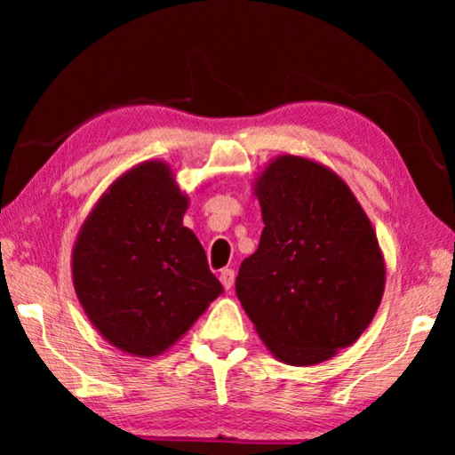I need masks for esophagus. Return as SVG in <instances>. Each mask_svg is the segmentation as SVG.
Here are the masks:
<instances>
[{
  "label": "esophagus",
  "instance_id": "esophagus-1",
  "mask_svg": "<svg viewBox=\"0 0 455 455\" xmlns=\"http://www.w3.org/2000/svg\"><path fill=\"white\" fill-rule=\"evenodd\" d=\"M219 279L222 283V287H225V291H230V289H233V284H235V271H233V268H222Z\"/></svg>",
  "mask_w": 455,
  "mask_h": 455
}]
</instances>
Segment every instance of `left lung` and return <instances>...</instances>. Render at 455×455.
I'll use <instances>...</instances> for the list:
<instances>
[{
    "mask_svg": "<svg viewBox=\"0 0 455 455\" xmlns=\"http://www.w3.org/2000/svg\"><path fill=\"white\" fill-rule=\"evenodd\" d=\"M252 190L265 228L238 268V301L276 359L323 363L379 309L385 260L375 228L341 176L317 160L281 154Z\"/></svg>",
    "mask_w": 455,
    "mask_h": 455,
    "instance_id": "left-lung-1",
    "label": "left lung"
}]
</instances>
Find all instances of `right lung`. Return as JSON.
Here are the masks:
<instances>
[{
	"instance_id": "right-lung-1",
	"label": "right lung",
	"mask_w": 455,
	"mask_h": 455,
	"mask_svg": "<svg viewBox=\"0 0 455 455\" xmlns=\"http://www.w3.org/2000/svg\"><path fill=\"white\" fill-rule=\"evenodd\" d=\"M188 195L163 160L128 168L82 222L72 281L84 313L114 347L156 357L222 292L196 235Z\"/></svg>"
}]
</instances>
